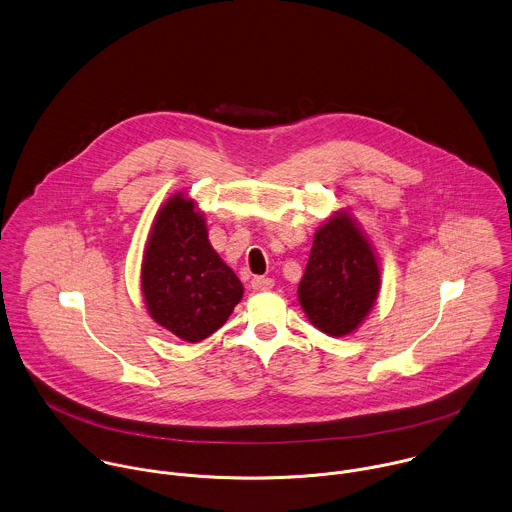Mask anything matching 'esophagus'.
Listing matches in <instances>:
<instances>
[{"label": "esophagus", "mask_w": 512, "mask_h": 512, "mask_svg": "<svg viewBox=\"0 0 512 512\" xmlns=\"http://www.w3.org/2000/svg\"><path fill=\"white\" fill-rule=\"evenodd\" d=\"M273 285H275V281L271 277H253L251 279V287L255 291H269V289H273Z\"/></svg>", "instance_id": "34e87169"}]
</instances>
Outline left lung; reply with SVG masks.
I'll use <instances>...</instances> for the list:
<instances>
[{
	"label": "left lung",
	"instance_id": "1",
	"mask_svg": "<svg viewBox=\"0 0 512 512\" xmlns=\"http://www.w3.org/2000/svg\"><path fill=\"white\" fill-rule=\"evenodd\" d=\"M381 289L377 255L347 211H337L313 237L297 297L309 321L345 337L365 321Z\"/></svg>",
	"mask_w": 512,
	"mask_h": 512
}]
</instances>
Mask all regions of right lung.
Listing matches in <instances>:
<instances>
[{
	"instance_id": "right-lung-1",
	"label": "right lung",
	"mask_w": 512,
	"mask_h": 512,
	"mask_svg": "<svg viewBox=\"0 0 512 512\" xmlns=\"http://www.w3.org/2000/svg\"><path fill=\"white\" fill-rule=\"evenodd\" d=\"M141 293L151 319L187 343L225 325L243 285L207 239L195 201L169 197L149 231L141 263Z\"/></svg>"
}]
</instances>
